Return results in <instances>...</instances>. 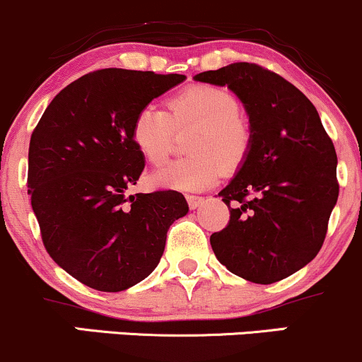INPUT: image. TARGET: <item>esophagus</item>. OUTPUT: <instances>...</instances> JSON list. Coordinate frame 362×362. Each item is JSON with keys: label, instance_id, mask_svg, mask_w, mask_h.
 I'll use <instances>...</instances> for the list:
<instances>
[{"label": "esophagus", "instance_id": "esophagus-1", "mask_svg": "<svg viewBox=\"0 0 362 362\" xmlns=\"http://www.w3.org/2000/svg\"><path fill=\"white\" fill-rule=\"evenodd\" d=\"M185 197H187L190 209H197L202 204V202H204V199H202V197H199V196H185Z\"/></svg>", "mask_w": 362, "mask_h": 362}]
</instances>
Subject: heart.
<instances>
[{
	"label": "heart",
	"mask_w": 362,
	"mask_h": 362,
	"mask_svg": "<svg viewBox=\"0 0 362 362\" xmlns=\"http://www.w3.org/2000/svg\"><path fill=\"white\" fill-rule=\"evenodd\" d=\"M192 127L185 137L187 156L163 165L151 175L161 189L201 190L220 178L221 170L235 172L252 148V127L239 113L237 99L214 86H190L166 101V111L144 106L130 127V137L141 156L160 165L168 156L173 130Z\"/></svg>",
	"instance_id": "heart-1"
}]
</instances>
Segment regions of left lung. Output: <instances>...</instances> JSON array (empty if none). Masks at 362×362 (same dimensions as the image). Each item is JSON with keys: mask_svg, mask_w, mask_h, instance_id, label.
Returning a JSON list of instances; mask_svg holds the SVG:
<instances>
[{"mask_svg": "<svg viewBox=\"0 0 362 362\" xmlns=\"http://www.w3.org/2000/svg\"><path fill=\"white\" fill-rule=\"evenodd\" d=\"M226 86L244 103L252 148L218 196L230 221L209 237L214 256L233 275L268 285L316 257L339 199L337 153L311 101L275 71L232 63L197 74Z\"/></svg>", "mask_w": 362, "mask_h": 362, "instance_id": "obj_1", "label": "left lung"}]
</instances>
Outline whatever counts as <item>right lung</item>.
I'll use <instances>...</instances> for the list:
<instances>
[{
	"instance_id": "obj_1",
	"label": "right lung",
	"mask_w": 362,
	"mask_h": 362,
	"mask_svg": "<svg viewBox=\"0 0 362 362\" xmlns=\"http://www.w3.org/2000/svg\"><path fill=\"white\" fill-rule=\"evenodd\" d=\"M185 75L103 69L54 96L29 146L30 202L47 254L101 292H122L153 273L166 232L189 206L177 190L127 196L144 158L130 127L137 111Z\"/></svg>"
}]
</instances>
